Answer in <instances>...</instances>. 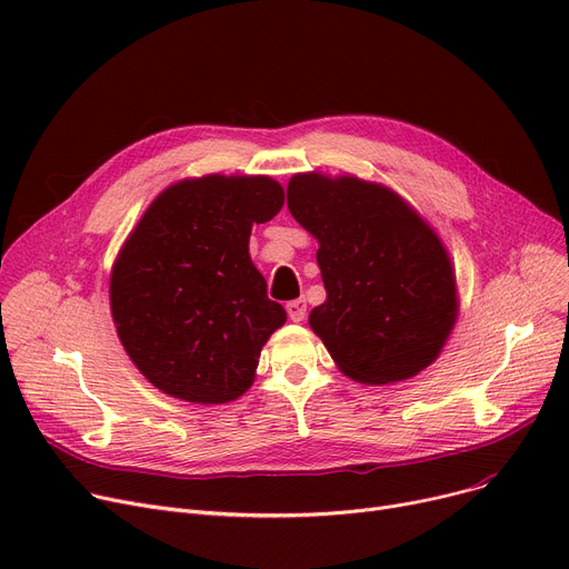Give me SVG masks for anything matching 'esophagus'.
I'll list each match as a JSON object with an SVG mask.
<instances>
[{
	"label": "esophagus",
	"mask_w": 569,
	"mask_h": 569,
	"mask_svg": "<svg viewBox=\"0 0 569 569\" xmlns=\"http://www.w3.org/2000/svg\"><path fill=\"white\" fill-rule=\"evenodd\" d=\"M286 311H288V318L292 322H302L307 318V302L305 300H292L286 305Z\"/></svg>",
	"instance_id": "esophagus-1"
}]
</instances>
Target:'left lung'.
Listing matches in <instances>:
<instances>
[{
  "label": "left lung",
  "mask_w": 569,
  "mask_h": 569,
  "mask_svg": "<svg viewBox=\"0 0 569 569\" xmlns=\"http://www.w3.org/2000/svg\"><path fill=\"white\" fill-rule=\"evenodd\" d=\"M292 219L318 239L327 300L311 330L348 378L401 382L436 362L459 316L455 267L436 230L390 187L297 172Z\"/></svg>",
  "instance_id": "left-lung-1"
}]
</instances>
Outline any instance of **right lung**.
<instances>
[{
    "instance_id": "right-lung-1",
    "label": "right lung",
    "mask_w": 569,
    "mask_h": 569,
    "mask_svg": "<svg viewBox=\"0 0 569 569\" xmlns=\"http://www.w3.org/2000/svg\"><path fill=\"white\" fill-rule=\"evenodd\" d=\"M283 187L267 174H202L163 189L110 272V311L136 369L168 397L228 403L253 385L286 309L249 256L253 223Z\"/></svg>"
}]
</instances>
